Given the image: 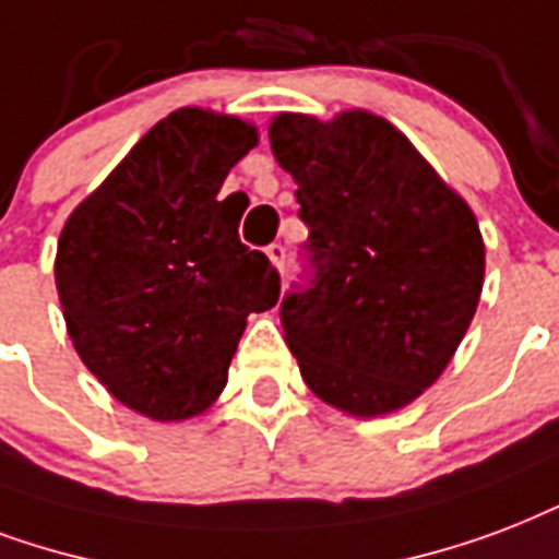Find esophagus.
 <instances>
[{
	"mask_svg": "<svg viewBox=\"0 0 559 559\" xmlns=\"http://www.w3.org/2000/svg\"><path fill=\"white\" fill-rule=\"evenodd\" d=\"M266 254H270V261L278 266L281 272H284V261H287V249L281 246V242H272L270 249H266Z\"/></svg>",
	"mask_w": 559,
	"mask_h": 559,
	"instance_id": "1",
	"label": "esophagus"
}]
</instances>
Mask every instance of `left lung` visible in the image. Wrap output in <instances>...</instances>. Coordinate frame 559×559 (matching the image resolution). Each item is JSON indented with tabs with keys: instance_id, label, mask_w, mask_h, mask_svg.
Listing matches in <instances>:
<instances>
[{
	"instance_id": "obj_1",
	"label": "left lung",
	"mask_w": 559,
	"mask_h": 559,
	"mask_svg": "<svg viewBox=\"0 0 559 559\" xmlns=\"http://www.w3.org/2000/svg\"><path fill=\"white\" fill-rule=\"evenodd\" d=\"M272 155L298 185L308 281L281 325L310 390L352 416H383L442 374L478 308L475 213L402 131L369 110L331 122L278 114Z\"/></svg>"
}]
</instances>
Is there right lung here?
Returning <instances> with one entry per match:
<instances>
[{"mask_svg":"<svg viewBox=\"0 0 559 559\" xmlns=\"http://www.w3.org/2000/svg\"><path fill=\"white\" fill-rule=\"evenodd\" d=\"M254 143L242 119L173 110L63 225L55 284L72 346L117 402L148 419L207 411L249 313L278 301V270L242 246V213L219 199Z\"/></svg>","mask_w":559,"mask_h":559,"instance_id":"add662e5","label":"right lung"}]
</instances>
